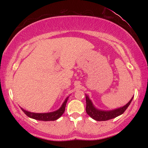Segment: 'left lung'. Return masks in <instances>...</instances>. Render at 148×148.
<instances>
[{
    "label": "left lung",
    "instance_id": "1",
    "mask_svg": "<svg viewBox=\"0 0 148 148\" xmlns=\"http://www.w3.org/2000/svg\"><path fill=\"white\" fill-rule=\"evenodd\" d=\"M133 97L130 99L127 104L125 106L120 107V108H115L113 110H109V111H105V110H101L99 108H96L93 103L92 102L91 99H90L89 97L87 95H86V113L89 116H90L92 118L97 121H106V120H111L113 119L119 115H122L123 113L126 111V109L130 106V104L132 102Z\"/></svg>",
    "mask_w": 148,
    "mask_h": 148
}]
</instances>
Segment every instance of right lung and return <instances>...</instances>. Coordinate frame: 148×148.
Instances as JSON below:
<instances>
[{
  "label": "right lung",
  "mask_w": 148,
  "mask_h": 148,
  "mask_svg": "<svg viewBox=\"0 0 148 148\" xmlns=\"http://www.w3.org/2000/svg\"><path fill=\"white\" fill-rule=\"evenodd\" d=\"M69 97L66 98L64 102L62 103V106H61L58 109L55 111L49 112V113H33V112H29L28 111L22 108L21 107V109L23 111V113L28 117L30 118L35 119L37 120H42V121H54L58 119L63 114L65 110L66 103H67V100H68Z\"/></svg>",
  "instance_id": "add662e5"
}]
</instances>
